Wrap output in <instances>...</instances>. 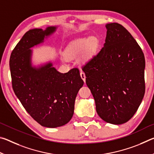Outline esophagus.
<instances>
[{"label": "esophagus", "instance_id": "obj_1", "mask_svg": "<svg viewBox=\"0 0 154 154\" xmlns=\"http://www.w3.org/2000/svg\"><path fill=\"white\" fill-rule=\"evenodd\" d=\"M80 76L82 77V79L83 80V82H85V75L84 73V72L80 71Z\"/></svg>", "mask_w": 154, "mask_h": 154}]
</instances>
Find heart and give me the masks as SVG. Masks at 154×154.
<instances>
[{"label":"heart","instance_id":"1","mask_svg":"<svg viewBox=\"0 0 154 154\" xmlns=\"http://www.w3.org/2000/svg\"><path fill=\"white\" fill-rule=\"evenodd\" d=\"M98 45V41L95 37L77 38L69 44L65 51V54L69 58H72L85 49V56L89 57L95 51ZM64 60L66 61V59Z\"/></svg>","mask_w":154,"mask_h":154}]
</instances>
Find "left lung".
<instances>
[{
	"instance_id": "left-lung-1",
	"label": "left lung",
	"mask_w": 154,
	"mask_h": 154,
	"mask_svg": "<svg viewBox=\"0 0 154 154\" xmlns=\"http://www.w3.org/2000/svg\"><path fill=\"white\" fill-rule=\"evenodd\" d=\"M105 43L82 70L98 115L112 124L131 119L145 94V60L136 40L123 26L106 24Z\"/></svg>"
}]
</instances>
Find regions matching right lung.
<instances>
[{"instance_id": "obj_1", "label": "right lung", "mask_w": 154, "mask_h": 154, "mask_svg": "<svg viewBox=\"0 0 154 154\" xmlns=\"http://www.w3.org/2000/svg\"><path fill=\"white\" fill-rule=\"evenodd\" d=\"M56 28L28 30L12 51L9 60L15 94L30 116L47 128L64 126L71 120L75 98L84 83L77 68L61 73L50 62L32 66L30 48L43 43Z\"/></svg>"}]
</instances>
